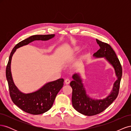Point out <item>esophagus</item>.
Here are the masks:
<instances>
[{
	"label": "esophagus",
	"instance_id": "1",
	"mask_svg": "<svg viewBox=\"0 0 131 131\" xmlns=\"http://www.w3.org/2000/svg\"><path fill=\"white\" fill-rule=\"evenodd\" d=\"M70 80H69V79H66V80H65V83H66V84H67V85L69 84V83H70Z\"/></svg>",
	"mask_w": 131,
	"mask_h": 131
}]
</instances>
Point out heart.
I'll list each match as a JSON object with an SVG mask.
<instances>
[{
    "mask_svg": "<svg viewBox=\"0 0 131 131\" xmlns=\"http://www.w3.org/2000/svg\"><path fill=\"white\" fill-rule=\"evenodd\" d=\"M79 50H80V49L79 48H75L74 50L75 52H78V51H79Z\"/></svg>",
    "mask_w": 131,
    "mask_h": 131,
    "instance_id": "1",
    "label": "heart"
}]
</instances>
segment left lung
<instances>
[{
  "mask_svg": "<svg viewBox=\"0 0 131 131\" xmlns=\"http://www.w3.org/2000/svg\"><path fill=\"white\" fill-rule=\"evenodd\" d=\"M96 41L100 46V49L93 54V56L105 57L114 68L117 79L115 82L113 90L109 96L103 100H98L91 98L86 94V90L79 74L73 75V80L70 83L73 90L72 104L74 109L79 113L86 116H93L102 113L115 100L119 92L122 74L121 63L112 47L108 43L98 39H96Z\"/></svg>",
  "mask_w": 131,
  "mask_h": 131,
  "instance_id": "obj_1",
  "label": "left lung"
}]
</instances>
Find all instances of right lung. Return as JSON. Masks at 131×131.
Masks as SVG:
<instances>
[{
  "instance_id": "1",
  "label": "right lung",
  "mask_w": 131,
  "mask_h": 131,
  "mask_svg": "<svg viewBox=\"0 0 131 131\" xmlns=\"http://www.w3.org/2000/svg\"><path fill=\"white\" fill-rule=\"evenodd\" d=\"M54 34L35 35L16 44L12 50L6 68V77L8 82L10 96L14 103L24 112L33 115H39L47 112L52 107L57 93L62 88L64 79L47 83L44 86L30 93H23L14 84L11 72V61L17 49L26 45L34 40H47L54 37Z\"/></svg>"
}]
</instances>
